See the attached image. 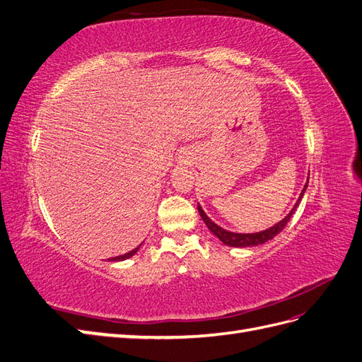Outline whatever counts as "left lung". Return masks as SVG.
<instances>
[{
	"mask_svg": "<svg viewBox=\"0 0 362 362\" xmlns=\"http://www.w3.org/2000/svg\"><path fill=\"white\" fill-rule=\"evenodd\" d=\"M308 180H310V178H308ZM306 187H308V181H306L305 187H303V190H302V193H300V196H299V199H298V202H296V205L291 208V211H290L286 217H284L281 222H278L275 226H272V228L266 229V231H261V233H252V234L229 233V231H226V229H223V228H221L218 225H216V223L211 221V218L205 214V211L202 210L201 205H198V210H199V214H201V217H202V221H204L205 225L208 226V229H210V231H211L218 240H221L222 243H225L226 246H233V247L258 246V245H262V243L269 242V240H272L273 237L278 235V234L282 231V229L286 228V225H287L288 221H290V217L294 214L296 208H298V205H299V202H300V199H302V196H303Z\"/></svg>",
	"mask_w": 362,
	"mask_h": 362,
	"instance_id": "1",
	"label": "left lung"
}]
</instances>
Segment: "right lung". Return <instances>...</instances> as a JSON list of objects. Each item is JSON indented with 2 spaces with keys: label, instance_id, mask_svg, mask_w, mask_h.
<instances>
[{
  "label": "right lung",
  "instance_id": "right-lung-1",
  "mask_svg": "<svg viewBox=\"0 0 362 362\" xmlns=\"http://www.w3.org/2000/svg\"><path fill=\"white\" fill-rule=\"evenodd\" d=\"M141 246V245H140ZM140 246H137L136 249H133V250H129L128 252V254H125V255H120V257H115V258H110V261H122V259H127V258H129V257H133L134 254H136V252L139 250V247Z\"/></svg>",
  "mask_w": 362,
  "mask_h": 362
}]
</instances>
